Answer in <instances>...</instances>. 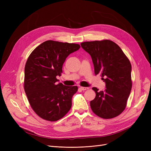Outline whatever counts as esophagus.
I'll return each mask as SVG.
<instances>
[{"mask_svg":"<svg viewBox=\"0 0 151 151\" xmlns=\"http://www.w3.org/2000/svg\"><path fill=\"white\" fill-rule=\"evenodd\" d=\"M80 89L83 91H85L87 89H89V88H88V87H80Z\"/></svg>","mask_w":151,"mask_h":151,"instance_id":"obj_1","label":"esophagus"}]
</instances>
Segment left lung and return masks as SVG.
I'll list each match as a JSON object with an SVG mask.
<instances>
[{
  "label": "left lung",
  "instance_id": "left-lung-1",
  "mask_svg": "<svg viewBox=\"0 0 151 151\" xmlns=\"http://www.w3.org/2000/svg\"><path fill=\"white\" fill-rule=\"evenodd\" d=\"M92 58L95 74H100L106 89L93 88L95 98L91 101L93 111L99 117L109 119L124 110L132 89V66L120 47L112 41L105 40L81 44Z\"/></svg>",
  "mask_w": 151,
  "mask_h": 151
}]
</instances>
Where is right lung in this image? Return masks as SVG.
Listing matches in <instances>:
<instances>
[{
  "label": "right lung",
  "mask_w": 151,
  "mask_h": 151,
  "mask_svg": "<svg viewBox=\"0 0 151 151\" xmlns=\"http://www.w3.org/2000/svg\"><path fill=\"white\" fill-rule=\"evenodd\" d=\"M75 43L48 40L30 54L24 68V91L34 111L44 120L57 121L72 106L77 87L64 86L57 76L62 73L66 58L80 48Z\"/></svg>",
  "instance_id": "1"
}]
</instances>
